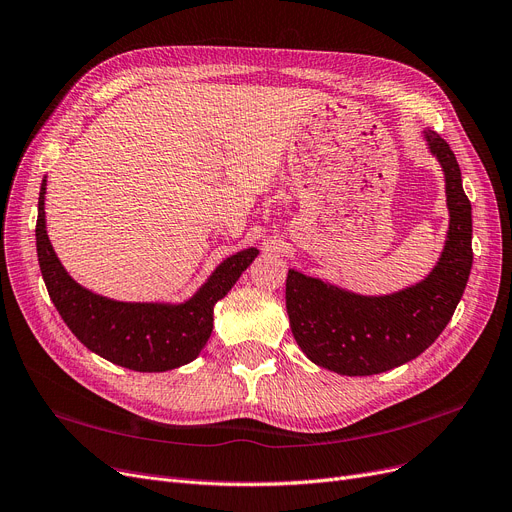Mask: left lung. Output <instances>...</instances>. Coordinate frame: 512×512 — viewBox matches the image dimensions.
<instances>
[{
	"label": "left lung",
	"mask_w": 512,
	"mask_h": 512,
	"mask_svg": "<svg viewBox=\"0 0 512 512\" xmlns=\"http://www.w3.org/2000/svg\"><path fill=\"white\" fill-rule=\"evenodd\" d=\"M424 140L445 176L449 231L437 267L412 288L361 296L294 269L285 279L292 334L302 353L342 376H372L416 359L452 319L473 267V214L454 151L433 130Z\"/></svg>",
	"instance_id": "1"
}]
</instances>
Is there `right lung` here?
I'll use <instances>...</instances> for the list:
<instances>
[{"label":"right lung","mask_w":512,"mask_h":512,"mask_svg":"<svg viewBox=\"0 0 512 512\" xmlns=\"http://www.w3.org/2000/svg\"><path fill=\"white\" fill-rule=\"evenodd\" d=\"M46 178L37 203V260L56 311L77 340L102 359L134 372H168L191 363L206 346L214 304L229 294L258 256L256 248L222 260L208 281L185 302H119L98 296L60 264L46 231Z\"/></svg>","instance_id":"right-lung-1"}]
</instances>
